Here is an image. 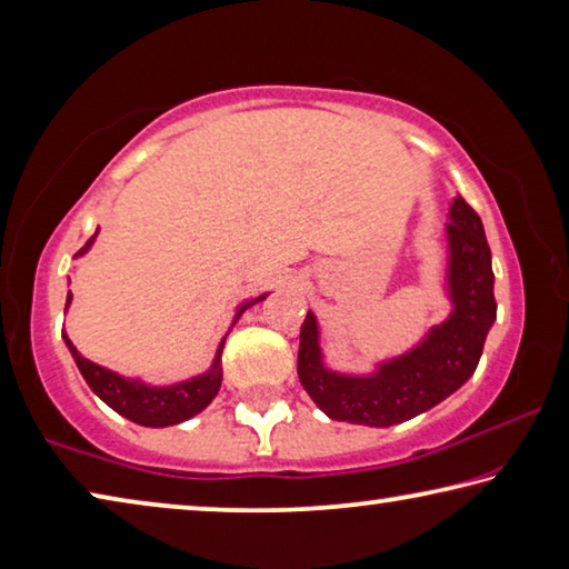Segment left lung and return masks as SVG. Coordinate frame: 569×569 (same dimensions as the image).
Instances as JSON below:
<instances>
[{"label":"left lung","mask_w":569,"mask_h":569,"mask_svg":"<svg viewBox=\"0 0 569 569\" xmlns=\"http://www.w3.org/2000/svg\"><path fill=\"white\" fill-rule=\"evenodd\" d=\"M449 296L455 311L417 349L383 363L373 377H341L323 369L319 326L306 313L298 346V379L316 407L336 421L391 427L437 407L475 373L497 319L492 250L485 226L455 198L449 210Z\"/></svg>","instance_id":"obj_1"}]
</instances>
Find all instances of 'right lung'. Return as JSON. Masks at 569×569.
Returning <instances> with one entry per match:
<instances>
[{
  "label": "right lung",
  "instance_id": "1",
  "mask_svg": "<svg viewBox=\"0 0 569 569\" xmlns=\"http://www.w3.org/2000/svg\"><path fill=\"white\" fill-rule=\"evenodd\" d=\"M94 236L84 243L77 256H82L84 250L92 246ZM72 293L67 296V306H70ZM266 296H258L253 301H248L238 308L236 319H240V313L246 311L248 306H253L258 301H263ZM64 306V308H67ZM67 346L77 361V369L84 377V381L90 383V389L98 393V397L112 407L118 413H122L124 419H130L134 423H142V427H170V423H180L190 417H196L198 411H203L210 401L216 399V393L220 389V379H223V369H220V353H223V343L220 341L216 361L210 366V371L203 373V377H196L190 381L176 383V387H166V389H156V387H146L142 381H132V379H122L118 373H112L102 366L92 363L90 359L74 349L70 339L64 336Z\"/></svg>",
  "mask_w": 569,
  "mask_h": 569
}]
</instances>
